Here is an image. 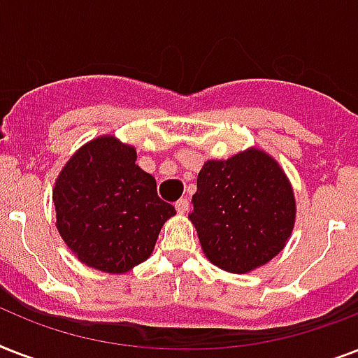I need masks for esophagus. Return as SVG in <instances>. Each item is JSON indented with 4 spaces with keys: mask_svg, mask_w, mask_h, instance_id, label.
<instances>
[{
    "mask_svg": "<svg viewBox=\"0 0 358 358\" xmlns=\"http://www.w3.org/2000/svg\"><path fill=\"white\" fill-rule=\"evenodd\" d=\"M174 206H176V212L178 213H185L189 210V201H187V199H180Z\"/></svg>",
    "mask_w": 358,
    "mask_h": 358,
    "instance_id": "1",
    "label": "esophagus"
}]
</instances>
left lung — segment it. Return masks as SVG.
<instances>
[{
  "instance_id": "left-lung-1",
  "label": "left lung",
  "mask_w": 358,
  "mask_h": 358,
  "mask_svg": "<svg viewBox=\"0 0 358 358\" xmlns=\"http://www.w3.org/2000/svg\"><path fill=\"white\" fill-rule=\"evenodd\" d=\"M202 250L213 266L249 273L284 249L295 223V199L282 167L258 148L210 159L191 199Z\"/></svg>"
}]
</instances>
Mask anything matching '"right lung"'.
Listing matches in <instances>:
<instances>
[{"label": "right lung", "instance_id": "obj_1", "mask_svg": "<svg viewBox=\"0 0 358 358\" xmlns=\"http://www.w3.org/2000/svg\"><path fill=\"white\" fill-rule=\"evenodd\" d=\"M135 159L134 146L102 135L81 146L55 180L59 234L78 260L98 271L119 275L145 262L176 213Z\"/></svg>", "mask_w": 358, "mask_h": 358}]
</instances>
